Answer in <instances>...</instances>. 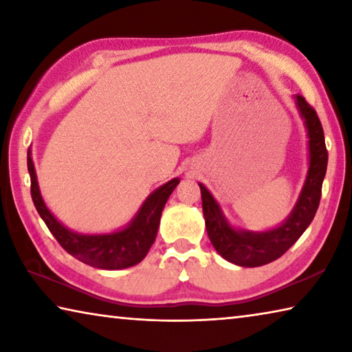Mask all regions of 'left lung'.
<instances>
[{
    "label": "left lung",
    "mask_w": 352,
    "mask_h": 352,
    "mask_svg": "<svg viewBox=\"0 0 352 352\" xmlns=\"http://www.w3.org/2000/svg\"><path fill=\"white\" fill-rule=\"evenodd\" d=\"M295 102L307 130L309 169L300 197L281 225L267 231L234 228L223 216L222 208L212 197V194L206 186L199 183L208 236L216 252L231 264L259 267L281 258L305 233L318 210L321 184H323L327 168L324 133L317 113L306 102V99L296 94Z\"/></svg>",
    "instance_id": "8db88e82"
}]
</instances>
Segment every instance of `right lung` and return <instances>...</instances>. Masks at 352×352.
Listing matches in <instances>:
<instances>
[{
    "label": "right lung",
    "mask_w": 352,
    "mask_h": 352,
    "mask_svg": "<svg viewBox=\"0 0 352 352\" xmlns=\"http://www.w3.org/2000/svg\"><path fill=\"white\" fill-rule=\"evenodd\" d=\"M28 170L31 175V195L40 217L67 252L96 269L121 270L133 267L146 258L158 233L160 219L169 195L180 178H172L163 186L155 189L144 200L135 217L124 228L105 234H80L69 230L52 214L40 194L37 174H35L31 151L28 152Z\"/></svg>",
    "instance_id": "add662e5"
}]
</instances>
